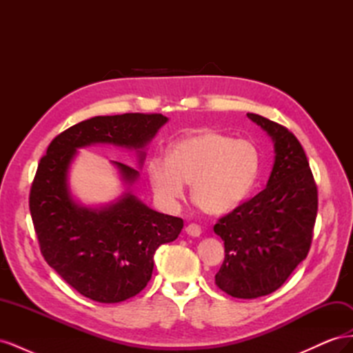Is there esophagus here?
I'll return each mask as SVG.
<instances>
[{
    "label": "esophagus",
    "instance_id": "1",
    "mask_svg": "<svg viewBox=\"0 0 353 353\" xmlns=\"http://www.w3.org/2000/svg\"><path fill=\"white\" fill-rule=\"evenodd\" d=\"M185 232L191 237H199L201 234V227L197 225V223H188L185 227Z\"/></svg>",
    "mask_w": 353,
    "mask_h": 353
}]
</instances>
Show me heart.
I'll return each mask as SVG.
<instances>
[{"label": "heart", "mask_w": 353, "mask_h": 353, "mask_svg": "<svg viewBox=\"0 0 353 353\" xmlns=\"http://www.w3.org/2000/svg\"><path fill=\"white\" fill-rule=\"evenodd\" d=\"M259 172V153L250 141L206 131L170 147L168 159L152 157L147 175L154 194L168 205L191 197L209 215H223L248 197Z\"/></svg>", "instance_id": "1"}]
</instances>
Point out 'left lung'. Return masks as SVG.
<instances>
[{
    "mask_svg": "<svg viewBox=\"0 0 353 353\" xmlns=\"http://www.w3.org/2000/svg\"><path fill=\"white\" fill-rule=\"evenodd\" d=\"M275 148L268 184L213 227L225 259L215 284L237 299H256L280 288L311 249L318 190L302 144L285 126L248 113Z\"/></svg>",
    "mask_w": 353,
    "mask_h": 353,
    "instance_id": "8db88e82",
    "label": "left lung"
}]
</instances>
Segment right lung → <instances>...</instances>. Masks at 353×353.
I'll use <instances>...</instances> for the list:
<instances>
[{"instance_id": "obj_1", "label": "right lung", "mask_w": 353, "mask_h": 353, "mask_svg": "<svg viewBox=\"0 0 353 353\" xmlns=\"http://www.w3.org/2000/svg\"><path fill=\"white\" fill-rule=\"evenodd\" d=\"M168 117L160 113L95 116L59 134L42 156L30 187L29 209L47 263L82 296L117 303L140 293L152 279L159 245L174 241L184 227L176 216L159 213L134 194L91 209L70 196L68 172L81 147L105 143L137 150L152 141ZM132 185L138 169L113 162Z\"/></svg>"}]
</instances>
